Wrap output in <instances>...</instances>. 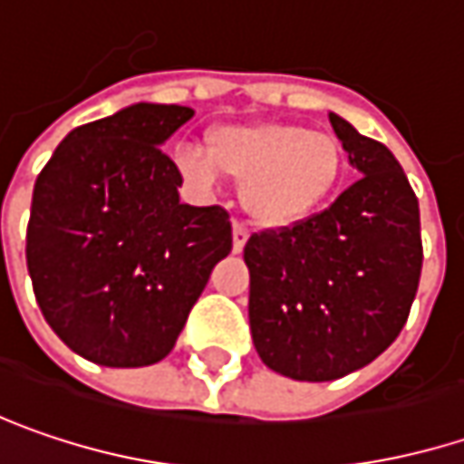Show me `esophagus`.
I'll return each instance as SVG.
<instances>
[{
	"label": "esophagus",
	"mask_w": 464,
	"mask_h": 464,
	"mask_svg": "<svg viewBox=\"0 0 464 464\" xmlns=\"http://www.w3.org/2000/svg\"><path fill=\"white\" fill-rule=\"evenodd\" d=\"M246 241H249V228L241 226V223H233V252L238 255Z\"/></svg>",
	"instance_id": "obj_1"
}]
</instances>
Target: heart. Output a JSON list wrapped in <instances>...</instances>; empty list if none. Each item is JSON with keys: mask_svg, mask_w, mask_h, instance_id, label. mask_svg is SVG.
Listing matches in <instances>:
<instances>
[{"mask_svg": "<svg viewBox=\"0 0 464 464\" xmlns=\"http://www.w3.org/2000/svg\"><path fill=\"white\" fill-rule=\"evenodd\" d=\"M343 147L334 133L296 123H233L207 133V151H176L178 170L199 188L241 180V205L265 228L313 218L343 176Z\"/></svg>", "mask_w": 464, "mask_h": 464, "instance_id": "b5f03b06", "label": "heart"}]
</instances>
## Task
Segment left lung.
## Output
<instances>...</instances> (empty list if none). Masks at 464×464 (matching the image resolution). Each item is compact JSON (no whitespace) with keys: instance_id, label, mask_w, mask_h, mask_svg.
<instances>
[{"instance_id":"8db88e82","label":"left lung","mask_w":464,"mask_h":464,"mask_svg":"<svg viewBox=\"0 0 464 464\" xmlns=\"http://www.w3.org/2000/svg\"><path fill=\"white\" fill-rule=\"evenodd\" d=\"M328 121L360 180L325 212L244 246L259 360L310 383L365 368L394 343L422 267L420 209L401 165L341 115Z\"/></svg>"}]
</instances>
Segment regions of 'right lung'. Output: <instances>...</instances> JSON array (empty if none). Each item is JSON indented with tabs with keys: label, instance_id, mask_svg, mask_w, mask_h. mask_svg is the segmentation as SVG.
Here are the masks:
<instances>
[{
	"label": "right lung",
	"instance_id": "1",
	"mask_svg": "<svg viewBox=\"0 0 464 464\" xmlns=\"http://www.w3.org/2000/svg\"><path fill=\"white\" fill-rule=\"evenodd\" d=\"M191 118L180 104H128L70 130L36 178L34 294L49 328L89 362L165 360L231 252L228 212L180 205L183 178L160 150Z\"/></svg>",
	"mask_w": 464,
	"mask_h": 464
}]
</instances>
